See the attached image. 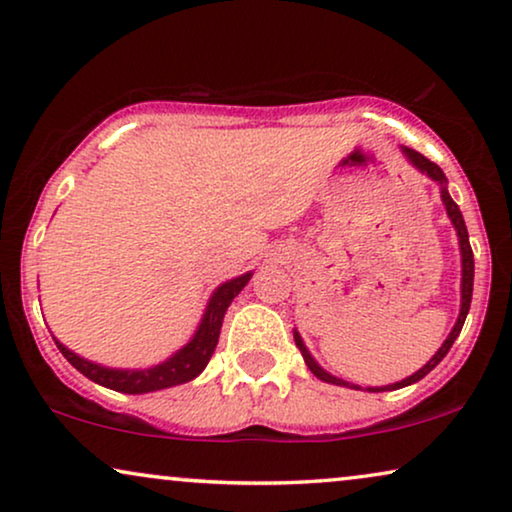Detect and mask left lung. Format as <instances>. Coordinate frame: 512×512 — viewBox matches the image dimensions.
<instances>
[{"label":"left lung","instance_id":"left-lung-1","mask_svg":"<svg viewBox=\"0 0 512 512\" xmlns=\"http://www.w3.org/2000/svg\"><path fill=\"white\" fill-rule=\"evenodd\" d=\"M403 153L412 160V165L419 167V170L429 174V177H431L433 181H438V184H440V195H443V202H445V207H447V216H450L452 223H454V228H457V235H459V247H461V265H464V270H461V272H464V277H461V312H459L457 324H454V328H452V333L447 335V340L443 342V347H440L438 352L433 354V359H431L429 363H426V366H424L422 370H417L415 375L405 377L403 382L389 384V387H380V389H370V391H391V389H401V387H408V384H415V382L422 380V377L429 375L431 370L436 368L438 363L445 359L447 352H450V347L454 345V340H457V335L461 333V328H464L466 314H468V310H471V298H473V268H475V265H473V249H471V242H468V230H466L464 216H461L459 207H457V202H454V200L450 198V193H447V188H445V181H447V179H445V174H443V170H440V167H438L436 163H433V160H429L426 156H422V153H419V151H415V149H408V146H403ZM293 338H296V345H298V349H300V354H303V359H305V363H307V368H310L312 373L319 377V380L331 382V384H345V387H349L347 382H342V380H338V377L328 375L326 370H321V368L317 366V363H314V359L310 356V352H307V349H305L303 340H300V335H298V333H293ZM352 389H359V387H354V384H352Z\"/></svg>","mask_w":512,"mask_h":512}]
</instances>
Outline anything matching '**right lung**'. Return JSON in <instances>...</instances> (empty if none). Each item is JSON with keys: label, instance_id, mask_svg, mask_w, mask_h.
<instances>
[{"label": "right lung", "instance_id": "add662e5", "mask_svg": "<svg viewBox=\"0 0 512 512\" xmlns=\"http://www.w3.org/2000/svg\"><path fill=\"white\" fill-rule=\"evenodd\" d=\"M251 279V272L247 275L230 279L219 289L214 291L212 300H209L205 317H202V324L198 328V333L193 335V340L188 342L184 349H179L172 359H167L165 363H160L156 368L149 370H114V368H104L97 366V363H90L81 356H76L74 352H69L65 345H60L55 340V345L62 352V356L72 363V366L93 380L102 387L121 391V394H146V391H158V389H167V387H177V384H184L193 377H198L205 366L212 359L216 342H219V333H221V324H223V314H226L228 305L233 303V298L244 289Z\"/></svg>", "mask_w": 512, "mask_h": 512}]
</instances>
